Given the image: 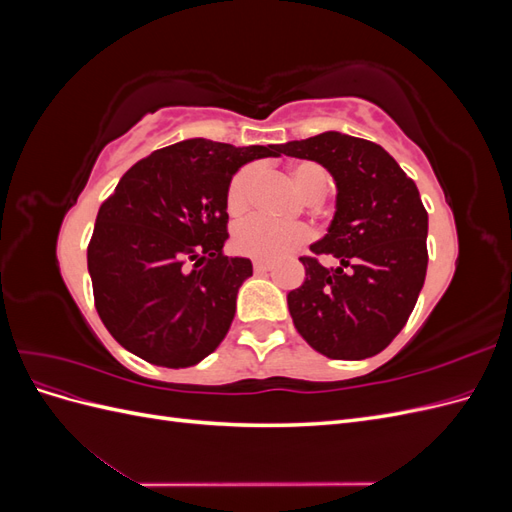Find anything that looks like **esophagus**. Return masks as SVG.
<instances>
[{
	"instance_id": "esophagus-1",
	"label": "esophagus",
	"mask_w": 512,
	"mask_h": 512,
	"mask_svg": "<svg viewBox=\"0 0 512 512\" xmlns=\"http://www.w3.org/2000/svg\"><path fill=\"white\" fill-rule=\"evenodd\" d=\"M271 262L269 260H254V271L256 273H265V271H271Z\"/></svg>"
}]
</instances>
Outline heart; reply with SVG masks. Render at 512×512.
Segmentation results:
<instances>
[{
    "label": "heart",
    "mask_w": 512,
    "mask_h": 512,
    "mask_svg": "<svg viewBox=\"0 0 512 512\" xmlns=\"http://www.w3.org/2000/svg\"><path fill=\"white\" fill-rule=\"evenodd\" d=\"M290 179L297 192L307 200H318L327 190V175L314 162H299L290 168ZM258 185V168L245 166L232 177L226 192V209L230 215H241L254 203V192ZM312 239V230L307 226H284L267 218H250L237 226L232 243L245 256L258 260H277L290 252L299 250Z\"/></svg>",
    "instance_id": "b5f03b06"
}]
</instances>
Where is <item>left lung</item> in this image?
Returning a JSON list of instances; mask_svg holds the SVG:
<instances>
[{
	"mask_svg": "<svg viewBox=\"0 0 512 512\" xmlns=\"http://www.w3.org/2000/svg\"><path fill=\"white\" fill-rule=\"evenodd\" d=\"M280 153L322 164L337 185L329 232L309 250L340 267L299 258L305 282L288 292L294 327L329 359L374 356L404 329L425 284L427 211L416 183L380 145L342 132L290 141Z\"/></svg>",
	"mask_w": 512,
	"mask_h": 512,
	"instance_id": "obj_1",
	"label": "left lung"
}]
</instances>
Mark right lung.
Returning a JSON list of instances; mask_svg holds the SVG:
<instances>
[{
	"label": "right lung",
	"mask_w": 512,
	"mask_h": 512,
	"mask_svg": "<svg viewBox=\"0 0 512 512\" xmlns=\"http://www.w3.org/2000/svg\"><path fill=\"white\" fill-rule=\"evenodd\" d=\"M280 145L190 138L153 151L117 183L87 247L96 309L117 342L162 367L209 356L235 318L250 258H228L226 192L237 170Z\"/></svg>",
	"instance_id": "add662e5"
}]
</instances>
